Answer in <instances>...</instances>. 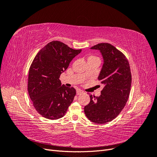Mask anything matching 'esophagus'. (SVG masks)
Instances as JSON below:
<instances>
[{"mask_svg": "<svg viewBox=\"0 0 157 157\" xmlns=\"http://www.w3.org/2000/svg\"><path fill=\"white\" fill-rule=\"evenodd\" d=\"M82 93H83V91H82V90H78L77 91V95H80Z\"/></svg>", "mask_w": 157, "mask_h": 157, "instance_id": "1", "label": "esophagus"}]
</instances>
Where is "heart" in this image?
Returning a JSON list of instances; mask_svg holds the SVG:
<instances>
[{"instance_id": "1", "label": "heart", "mask_w": 157, "mask_h": 157, "mask_svg": "<svg viewBox=\"0 0 157 157\" xmlns=\"http://www.w3.org/2000/svg\"><path fill=\"white\" fill-rule=\"evenodd\" d=\"M89 59H99V58H98V57H96V56H90L88 58V60Z\"/></svg>"}]
</instances>
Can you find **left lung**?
<instances>
[{
  "instance_id": "8db88e82",
  "label": "left lung",
  "mask_w": 157,
  "mask_h": 157,
  "mask_svg": "<svg viewBox=\"0 0 157 157\" xmlns=\"http://www.w3.org/2000/svg\"><path fill=\"white\" fill-rule=\"evenodd\" d=\"M90 48L99 50L103 58L98 80L104 87L99 97L90 95L84 113L96 124H105L115 119L126 105L132 83L130 67L124 54L111 44L99 43Z\"/></svg>"
}]
</instances>
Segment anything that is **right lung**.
I'll list each match as a JSON object with an SVG mask.
<instances>
[{
    "instance_id": "right-lung-1",
    "label": "right lung",
    "mask_w": 157,
    "mask_h": 157,
    "mask_svg": "<svg viewBox=\"0 0 157 157\" xmlns=\"http://www.w3.org/2000/svg\"><path fill=\"white\" fill-rule=\"evenodd\" d=\"M81 51L54 40L36 55L29 68L28 92L33 106L41 116L56 120L67 113L76 90L61 85L59 77Z\"/></svg>"
}]
</instances>
